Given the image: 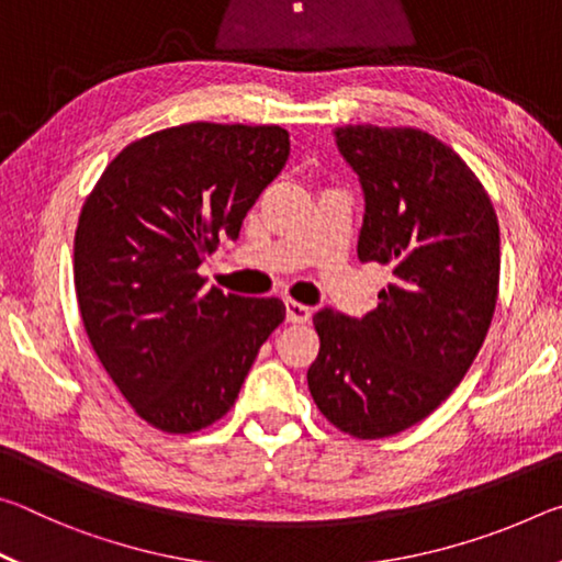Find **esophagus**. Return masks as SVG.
I'll return each mask as SVG.
<instances>
[{"label": "esophagus", "mask_w": 562, "mask_h": 562, "mask_svg": "<svg viewBox=\"0 0 562 562\" xmlns=\"http://www.w3.org/2000/svg\"><path fill=\"white\" fill-rule=\"evenodd\" d=\"M284 310H288V322H292V325H307L312 317V310L307 307V304H300L294 300L284 302Z\"/></svg>", "instance_id": "esophagus-1"}]
</instances>
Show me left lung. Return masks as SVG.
Wrapping results in <instances>:
<instances>
[{
	"instance_id": "8db88e82",
	"label": "left lung",
	"mask_w": 562,
	"mask_h": 562,
	"mask_svg": "<svg viewBox=\"0 0 562 562\" xmlns=\"http://www.w3.org/2000/svg\"><path fill=\"white\" fill-rule=\"evenodd\" d=\"M364 190L357 255L394 280L376 310H319L310 394L355 439H384L451 396L488 335L498 300L501 233L493 203L459 154L418 128L335 131Z\"/></svg>"
}]
</instances>
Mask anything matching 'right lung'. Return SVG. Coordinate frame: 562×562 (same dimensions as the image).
Segmentation results:
<instances>
[{
	"instance_id": "1",
	"label": "right lung",
	"mask_w": 562,
	"mask_h": 562,
	"mask_svg": "<svg viewBox=\"0 0 562 562\" xmlns=\"http://www.w3.org/2000/svg\"><path fill=\"white\" fill-rule=\"evenodd\" d=\"M290 156L280 126L183 123L128 144L81 207L74 284L93 351L144 422L193 434L235 404L284 319L278 297L205 290L198 268Z\"/></svg>"
}]
</instances>
